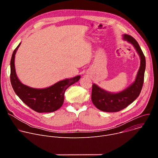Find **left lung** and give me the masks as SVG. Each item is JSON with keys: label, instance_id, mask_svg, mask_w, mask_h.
Instances as JSON below:
<instances>
[{"label": "left lung", "instance_id": "left-lung-1", "mask_svg": "<svg viewBox=\"0 0 158 158\" xmlns=\"http://www.w3.org/2000/svg\"><path fill=\"white\" fill-rule=\"evenodd\" d=\"M123 39L132 44L138 53L141 59L139 69L134 82L123 91L118 93L106 91L96 84H93L92 102L98 109L102 111L114 112L126 108L136 99L143 87L146 69L145 56L136 39L127 34L123 35Z\"/></svg>", "mask_w": 158, "mask_h": 158}]
</instances>
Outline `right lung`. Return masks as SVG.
<instances>
[{
    "label": "right lung",
    "mask_w": 158,
    "mask_h": 158,
    "mask_svg": "<svg viewBox=\"0 0 158 158\" xmlns=\"http://www.w3.org/2000/svg\"><path fill=\"white\" fill-rule=\"evenodd\" d=\"M20 43L14 51L10 60V82L14 91L27 106L37 112H51L59 109L63 104L65 90L77 82L80 76L66 79L44 89H35L22 84L17 76L14 60Z\"/></svg>",
    "instance_id": "right-lung-1"
}]
</instances>
